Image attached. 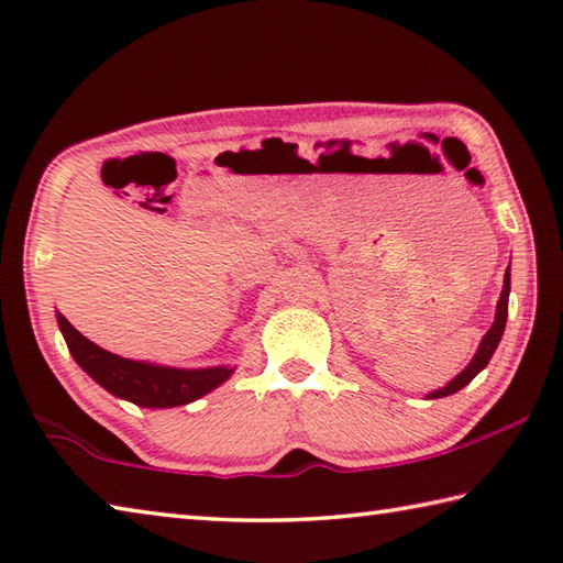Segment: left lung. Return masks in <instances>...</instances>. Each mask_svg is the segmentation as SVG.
<instances>
[{
  "label": "left lung",
  "instance_id": "obj_1",
  "mask_svg": "<svg viewBox=\"0 0 563 563\" xmlns=\"http://www.w3.org/2000/svg\"><path fill=\"white\" fill-rule=\"evenodd\" d=\"M507 305H509V268L505 271V285H503V292H499V300H497V310H495V322L493 327H489L487 334L483 336V342H479L477 352L473 360H470V364L465 366L463 372H460L453 382H448L443 388H435V391L428 394L426 398H443V396H451L455 391H460V388H465L470 382L475 379V376L485 369V366L489 364V360H493V354L497 350L499 340H503L505 334V324H507Z\"/></svg>",
  "mask_w": 563,
  "mask_h": 563
}]
</instances>
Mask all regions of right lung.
Here are the masks:
<instances>
[{"label":"right lung","instance_id":"right-lung-1","mask_svg":"<svg viewBox=\"0 0 563 563\" xmlns=\"http://www.w3.org/2000/svg\"><path fill=\"white\" fill-rule=\"evenodd\" d=\"M58 330L64 334L68 352L90 379L112 396L142 408L187 406L221 386L236 366H207V369H177V366L137 362L118 356L96 342L86 340L64 314L56 312Z\"/></svg>","mask_w":563,"mask_h":563}]
</instances>
